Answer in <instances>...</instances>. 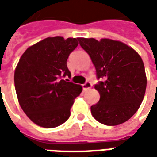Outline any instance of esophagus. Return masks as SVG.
Masks as SVG:
<instances>
[{
  "label": "esophagus",
  "instance_id": "esophagus-1",
  "mask_svg": "<svg viewBox=\"0 0 157 157\" xmlns=\"http://www.w3.org/2000/svg\"><path fill=\"white\" fill-rule=\"evenodd\" d=\"M92 83L90 81H86L85 84H83L82 85V87H83V90L84 91H86V90H88V89H90V88L92 87Z\"/></svg>",
  "mask_w": 157,
  "mask_h": 157
}]
</instances>
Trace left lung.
<instances>
[{"label":"left lung","mask_w":157,"mask_h":157,"mask_svg":"<svg viewBox=\"0 0 157 157\" xmlns=\"http://www.w3.org/2000/svg\"><path fill=\"white\" fill-rule=\"evenodd\" d=\"M87 52L100 79L94 88L100 101L91 106L95 120L106 126H116L132 117L142 104L147 78L142 57L120 41L103 38H78Z\"/></svg>","instance_id":"1"}]
</instances>
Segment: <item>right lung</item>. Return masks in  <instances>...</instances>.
I'll return each instance as SVG.
<instances>
[{
	"label": "right lung",
	"instance_id": "add662e5",
	"mask_svg": "<svg viewBox=\"0 0 157 157\" xmlns=\"http://www.w3.org/2000/svg\"><path fill=\"white\" fill-rule=\"evenodd\" d=\"M78 38L47 37L29 47L15 71V87L21 109L34 123L52 128L65 122L82 86L71 77L67 59Z\"/></svg>",
	"mask_w": 157,
	"mask_h": 157
}]
</instances>
